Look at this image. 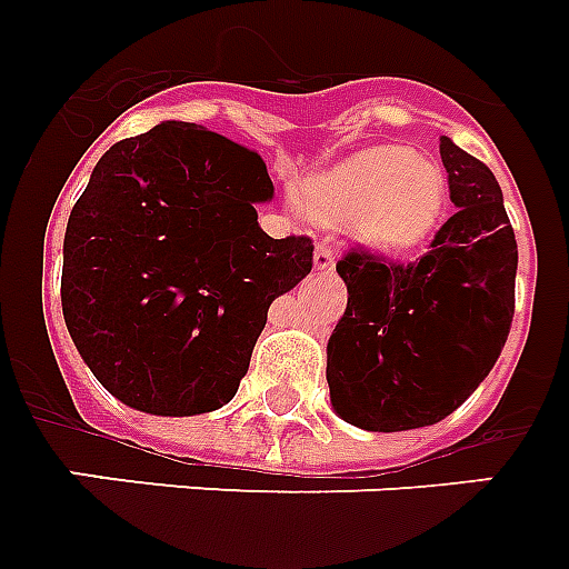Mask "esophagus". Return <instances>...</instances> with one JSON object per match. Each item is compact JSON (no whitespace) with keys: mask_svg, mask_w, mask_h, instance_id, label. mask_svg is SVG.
I'll return each mask as SVG.
<instances>
[{"mask_svg":"<svg viewBox=\"0 0 569 569\" xmlns=\"http://www.w3.org/2000/svg\"><path fill=\"white\" fill-rule=\"evenodd\" d=\"M313 270L320 272H331L335 270V249L329 247V243H317V249H313Z\"/></svg>","mask_w":569,"mask_h":569,"instance_id":"34e87169","label":"esophagus"}]
</instances>
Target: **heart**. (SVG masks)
Listing matches in <instances>:
<instances>
[{"instance_id": "obj_1", "label": "heart", "mask_w": 569, "mask_h": 569, "mask_svg": "<svg viewBox=\"0 0 569 569\" xmlns=\"http://www.w3.org/2000/svg\"><path fill=\"white\" fill-rule=\"evenodd\" d=\"M447 170L408 147H370L313 172L299 202L326 229L343 226L363 247L399 256L420 247L447 211Z\"/></svg>"}]
</instances>
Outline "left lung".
Wrapping results in <instances>:
<instances>
[{
	"label": "left lung",
	"mask_w": 569,
	"mask_h": 569,
	"mask_svg": "<svg viewBox=\"0 0 569 569\" xmlns=\"http://www.w3.org/2000/svg\"><path fill=\"white\" fill-rule=\"evenodd\" d=\"M458 211L420 261L352 249L338 261L347 311L326 349L331 406L367 431L435 426L456 411L506 347L517 240L493 172L440 138Z\"/></svg>",
	"instance_id": "obj_1"
}]
</instances>
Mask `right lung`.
Returning <instances> with one entry per match:
<instances>
[{
    "label": "right lung",
    "mask_w": 569,
    "mask_h": 569,
    "mask_svg": "<svg viewBox=\"0 0 569 569\" xmlns=\"http://www.w3.org/2000/svg\"><path fill=\"white\" fill-rule=\"evenodd\" d=\"M258 152L193 122L113 143L63 234L61 308L79 356L138 411H217L247 376L270 302L311 272L306 234L272 240Z\"/></svg>",
    "instance_id": "obj_1"
}]
</instances>
